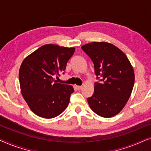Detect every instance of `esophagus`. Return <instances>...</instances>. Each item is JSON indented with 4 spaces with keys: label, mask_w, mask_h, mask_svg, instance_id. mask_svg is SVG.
Listing matches in <instances>:
<instances>
[{
    "label": "esophagus",
    "mask_w": 151,
    "mask_h": 151,
    "mask_svg": "<svg viewBox=\"0 0 151 151\" xmlns=\"http://www.w3.org/2000/svg\"><path fill=\"white\" fill-rule=\"evenodd\" d=\"M76 88H77L78 90H80V89H82V86H78V85H76Z\"/></svg>",
    "instance_id": "esophagus-1"
}]
</instances>
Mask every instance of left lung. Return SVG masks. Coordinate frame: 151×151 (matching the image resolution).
Returning a JSON list of instances; mask_svg holds the SVG:
<instances>
[{
  "instance_id": "left-lung-1",
  "label": "left lung",
  "mask_w": 151,
  "mask_h": 151,
  "mask_svg": "<svg viewBox=\"0 0 151 151\" xmlns=\"http://www.w3.org/2000/svg\"><path fill=\"white\" fill-rule=\"evenodd\" d=\"M94 65L98 82L94 93L87 98L91 110L104 117H111L122 111L131 96L135 82L133 67L127 55L115 45L93 42L82 46Z\"/></svg>"
}]
</instances>
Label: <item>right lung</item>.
Here are the masks:
<instances>
[{
	"label": "right lung",
	"mask_w": 151,
	"mask_h": 151,
	"mask_svg": "<svg viewBox=\"0 0 151 151\" xmlns=\"http://www.w3.org/2000/svg\"><path fill=\"white\" fill-rule=\"evenodd\" d=\"M75 48L45 45L26 57L19 70L21 93L31 110L38 116L53 118L67 108L73 86L58 83L54 76L65 73Z\"/></svg>",
	"instance_id": "add662e5"
}]
</instances>
